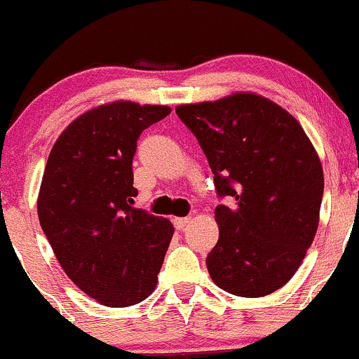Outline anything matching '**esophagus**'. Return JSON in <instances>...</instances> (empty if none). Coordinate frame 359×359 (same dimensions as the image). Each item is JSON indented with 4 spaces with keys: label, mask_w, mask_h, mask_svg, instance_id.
I'll return each instance as SVG.
<instances>
[{
    "label": "esophagus",
    "mask_w": 359,
    "mask_h": 359,
    "mask_svg": "<svg viewBox=\"0 0 359 359\" xmlns=\"http://www.w3.org/2000/svg\"><path fill=\"white\" fill-rule=\"evenodd\" d=\"M172 223H175V228L176 230H184V226H187L188 223H190V217H175L172 219Z\"/></svg>",
    "instance_id": "esophagus-1"
}]
</instances>
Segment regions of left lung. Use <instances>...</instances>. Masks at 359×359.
Returning <instances> with one entry per match:
<instances>
[{
  "label": "left lung",
  "instance_id": "8db88e82",
  "mask_svg": "<svg viewBox=\"0 0 359 359\" xmlns=\"http://www.w3.org/2000/svg\"><path fill=\"white\" fill-rule=\"evenodd\" d=\"M176 114L201 143L219 197L207 269L219 289L262 297L294 276L320 221L323 168L285 109L256 93L187 103Z\"/></svg>",
  "mask_w": 359,
  "mask_h": 359
}]
</instances>
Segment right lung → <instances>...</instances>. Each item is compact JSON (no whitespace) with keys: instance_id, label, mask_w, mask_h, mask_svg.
<instances>
[{"instance_id":"add662e5","label":"right lung","mask_w":359,"mask_h":359,"mask_svg":"<svg viewBox=\"0 0 359 359\" xmlns=\"http://www.w3.org/2000/svg\"><path fill=\"white\" fill-rule=\"evenodd\" d=\"M168 114L128 100L95 107L62 131L44 168V235L69 278L109 308L152 294L175 233L169 219L131 207L136 140Z\"/></svg>"}]
</instances>
